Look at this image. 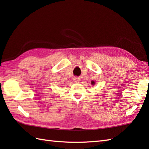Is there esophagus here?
<instances>
[{"label": "esophagus", "mask_w": 149, "mask_h": 149, "mask_svg": "<svg viewBox=\"0 0 149 149\" xmlns=\"http://www.w3.org/2000/svg\"><path fill=\"white\" fill-rule=\"evenodd\" d=\"M79 81H80L79 78H78V77H74V81L75 82V83H79Z\"/></svg>", "instance_id": "1"}]
</instances>
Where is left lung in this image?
<instances>
[{"mask_svg":"<svg viewBox=\"0 0 149 149\" xmlns=\"http://www.w3.org/2000/svg\"><path fill=\"white\" fill-rule=\"evenodd\" d=\"M91 84H92V85H94V84H95V83L94 81H91Z\"/></svg>","mask_w":149,"mask_h":149,"instance_id":"8db88e82","label":"left lung"}]
</instances>
